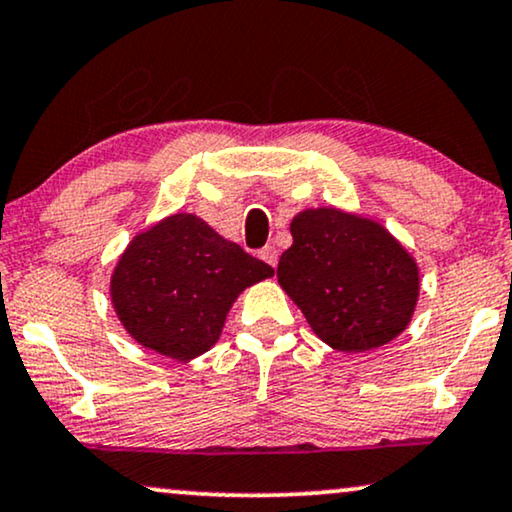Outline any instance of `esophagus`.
Instances as JSON below:
<instances>
[{
	"mask_svg": "<svg viewBox=\"0 0 512 512\" xmlns=\"http://www.w3.org/2000/svg\"><path fill=\"white\" fill-rule=\"evenodd\" d=\"M260 260L267 262L269 267H276V262H278V250L274 248V245H267V248L260 250Z\"/></svg>",
	"mask_w": 512,
	"mask_h": 512,
	"instance_id": "esophagus-1",
	"label": "esophagus"
}]
</instances>
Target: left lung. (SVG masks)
<instances>
[{"label":"left lung","instance_id":"1","mask_svg":"<svg viewBox=\"0 0 512 512\" xmlns=\"http://www.w3.org/2000/svg\"><path fill=\"white\" fill-rule=\"evenodd\" d=\"M290 234L278 283L328 347L368 352L406 331L420 293L418 264L383 224L309 208L293 217Z\"/></svg>","mask_w":512,"mask_h":512}]
</instances>
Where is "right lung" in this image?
<instances>
[{
	"mask_svg": "<svg viewBox=\"0 0 512 512\" xmlns=\"http://www.w3.org/2000/svg\"><path fill=\"white\" fill-rule=\"evenodd\" d=\"M271 276L208 222L177 212L129 241L111 274V302L141 347L191 361L219 340L236 297Z\"/></svg>",
	"mask_w": 512,
	"mask_h": 512,
	"instance_id": "right-lung-1",
	"label": "right lung"
}]
</instances>
